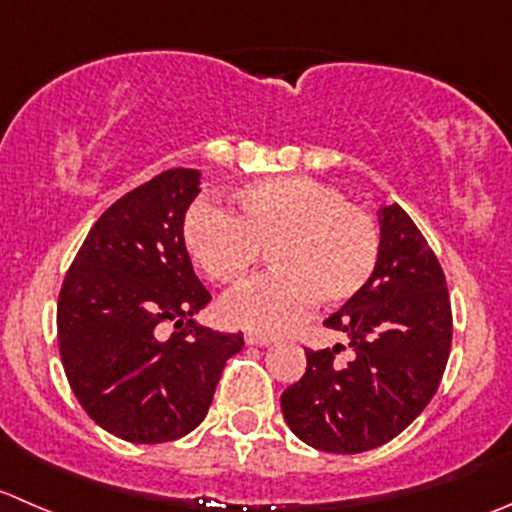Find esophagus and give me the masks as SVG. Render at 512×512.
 I'll return each mask as SVG.
<instances>
[{"instance_id": "1", "label": "esophagus", "mask_w": 512, "mask_h": 512, "mask_svg": "<svg viewBox=\"0 0 512 512\" xmlns=\"http://www.w3.org/2000/svg\"><path fill=\"white\" fill-rule=\"evenodd\" d=\"M245 342H247V345H255V347H267V345H272V342H275V337L265 335V332H247Z\"/></svg>"}]
</instances>
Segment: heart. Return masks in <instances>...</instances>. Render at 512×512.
<instances>
[{
    "instance_id": "1",
    "label": "heart",
    "mask_w": 512,
    "mask_h": 512,
    "mask_svg": "<svg viewBox=\"0 0 512 512\" xmlns=\"http://www.w3.org/2000/svg\"><path fill=\"white\" fill-rule=\"evenodd\" d=\"M182 242L217 285L247 280L260 252L275 272L222 300L237 327L280 332L307 315L312 300L340 307L360 295L380 260L372 217L345 192L312 177H272L235 192L230 215L210 202L190 207Z\"/></svg>"
}]
</instances>
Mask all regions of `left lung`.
Instances as JSON below:
<instances>
[{"label": "left lung", "mask_w": 512, "mask_h": 512, "mask_svg": "<svg viewBox=\"0 0 512 512\" xmlns=\"http://www.w3.org/2000/svg\"><path fill=\"white\" fill-rule=\"evenodd\" d=\"M380 260L365 290L325 320L352 357L305 350L307 370L282 393L287 425L325 453H365L403 433L433 400L453 342L443 267L400 205L380 207Z\"/></svg>", "instance_id": "left-lung-1"}]
</instances>
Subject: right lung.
Masks as SVG:
<instances>
[{"label":"right lung","mask_w":512,"mask_h":512,"mask_svg":"<svg viewBox=\"0 0 512 512\" xmlns=\"http://www.w3.org/2000/svg\"><path fill=\"white\" fill-rule=\"evenodd\" d=\"M200 172L175 167L119 197L94 222L62 282L59 355L84 413L127 443L155 445L205 420L242 332L202 327L212 300L182 242ZM176 322L165 338L162 324Z\"/></svg>","instance_id":"obj_1"}]
</instances>
